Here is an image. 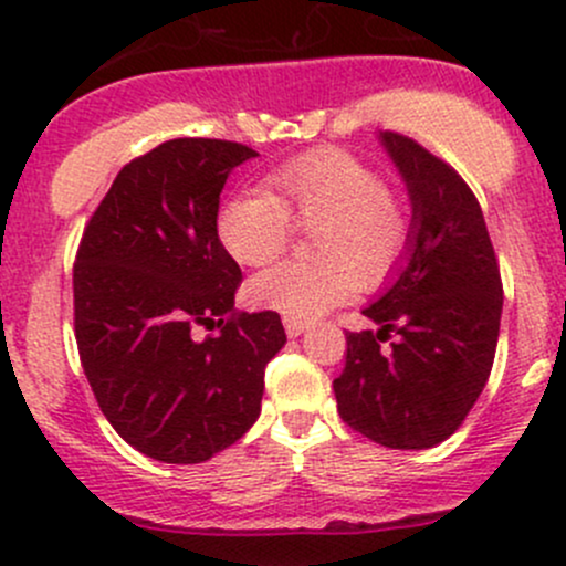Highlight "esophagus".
Here are the masks:
<instances>
[{"mask_svg": "<svg viewBox=\"0 0 566 566\" xmlns=\"http://www.w3.org/2000/svg\"><path fill=\"white\" fill-rule=\"evenodd\" d=\"M284 331H287L290 338H297V335H303L308 331V325L301 319H290V316H284Z\"/></svg>", "mask_w": 566, "mask_h": 566, "instance_id": "esophagus-1", "label": "esophagus"}]
</instances>
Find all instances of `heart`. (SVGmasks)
Returning a JSON list of instances; mask_svg holds the SVG:
<instances>
[{
  "instance_id": "b5f03b06",
  "label": "heart",
  "mask_w": 566,
  "mask_h": 566,
  "mask_svg": "<svg viewBox=\"0 0 566 566\" xmlns=\"http://www.w3.org/2000/svg\"><path fill=\"white\" fill-rule=\"evenodd\" d=\"M265 190H239L220 207L217 235L241 265L260 269L287 247L290 222L312 228L314 260L273 265L250 282L254 306L316 319L354 290L387 282L411 241V212L384 179L346 150H314L273 169Z\"/></svg>"
}]
</instances>
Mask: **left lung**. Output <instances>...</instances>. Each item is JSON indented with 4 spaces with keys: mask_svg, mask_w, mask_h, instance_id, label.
I'll return each instance as SVG.
<instances>
[{
    "mask_svg": "<svg viewBox=\"0 0 566 566\" xmlns=\"http://www.w3.org/2000/svg\"><path fill=\"white\" fill-rule=\"evenodd\" d=\"M378 142L411 201V241L395 279L363 308L376 333H346L333 381L352 430L387 449H432L457 432L492 374L502 282L486 220L459 174L402 134ZM389 332L392 353L380 349Z\"/></svg>",
    "mask_w": 566,
    "mask_h": 566,
    "instance_id": "obj_1",
    "label": "left lung"
}]
</instances>
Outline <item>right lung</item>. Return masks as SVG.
I'll use <instances>...</instances> for the list:
<instances>
[{"label":"right lung","mask_w":566,"mask_h":566,"mask_svg":"<svg viewBox=\"0 0 566 566\" xmlns=\"http://www.w3.org/2000/svg\"><path fill=\"white\" fill-rule=\"evenodd\" d=\"M252 147L171 139L120 169L74 260V335L98 408L126 443L198 464L260 416L276 312L235 314L239 263L217 235L220 192ZM223 327L198 342L195 327Z\"/></svg>","instance_id":"1"}]
</instances>
